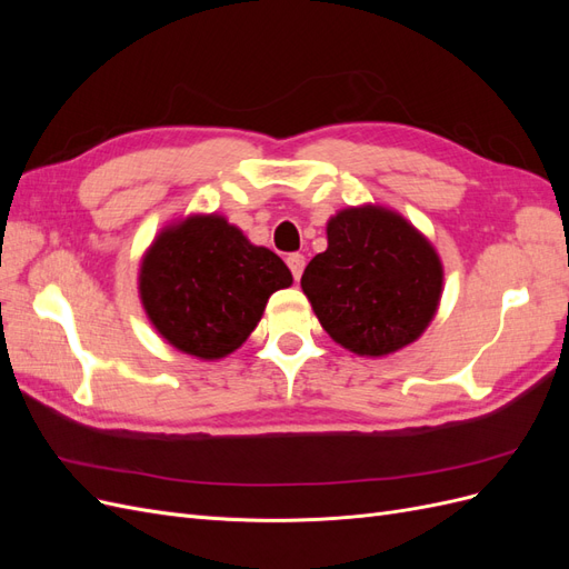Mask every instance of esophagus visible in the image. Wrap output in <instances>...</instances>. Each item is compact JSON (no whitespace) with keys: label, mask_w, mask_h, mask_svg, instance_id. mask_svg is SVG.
<instances>
[{"label":"esophagus","mask_w":569,"mask_h":569,"mask_svg":"<svg viewBox=\"0 0 569 569\" xmlns=\"http://www.w3.org/2000/svg\"><path fill=\"white\" fill-rule=\"evenodd\" d=\"M287 266L291 270V274H295V280H301V272H303V266H306V258L301 253H289L287 256Z\"/></svg>","instance_id":"obj_1"}]
</instances>
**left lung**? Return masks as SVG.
<instances>
[{
  "mask_svg": "<svg viewBox=\"0 0 569 569\" xmlns=\"http://www.w3.org/2000/svg\"><path fill=\"white\" fill-rule=\"evenodd\" d=\"M435 247L382 206L343 209L327 222V249L306 266L301 289L343 349L380 358L416 341L441 299Z\"/></svg>",
  "mask_w": 569,
  "mask_h": 569,
  "instance_id": "left-lung-1",
  "label": "left lung"
}]
</instances>
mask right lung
<instances>
[{
  "label": "right lung",
  "instance_id": "1",
  "mask_svg": "<svg viewBox=\"0 0 569 569\" xmlns=\"http://www.w3.org/2000/svg\"><path fill=\"white\" fill-rule=\"evenodd\" d=\"M291 284L278 253L253 247L222 216H189L147 249L140 299L157 332L182 353L218 360L242 347L270 295Z\"/></svg>",
  "mask_w": 569,
  "mask_h": 569
}]
</instances>
